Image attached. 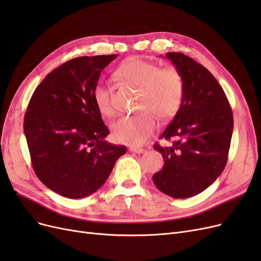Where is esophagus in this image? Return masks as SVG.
Instances as JSON below:
<instances>
[{"label": "esophagus", "mask_w": 261, "mask_h": 261, "mask_svg": "<svg viewBox=\"0 0 261 261\" xmlns=\"http://www.w3.org/2000/svg\"><path fill=\"white\" fill-rule=\"evenodd\" d=\"M129 151L139 154V153H143L144 152V149L143 148H139V147H129Z\"/></svg>", "instance_id": "obj_1"}]
</instances>
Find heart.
I'll list each match as a JSON object with an SVG mask.
<instances>
[{
    "label": "heart",
    "mask_w": 261,
    "mask_h": 261,
    "mask_svg": "<svg viewBox=\"0 0 261 261\" xmlns=\"http://www.w3.org/2000/svg\"><path fill=\"white\" fill-rule=\"evenodd\" d=\"M116 75L140 87L138 108L143 111L117 117L110 124L112 136L117 143L141 146L156 128L154 115L160 120H169L177 113L184 97L183 76L175 67L160 68L155 63L139 58L125 61L117 68ZM93 102L101 115H113L112 92L105 83L100 82L94 87Z\"/></svg>",
    "instance_id": "b5f03b06"
}]
</instances>
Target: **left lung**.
<instances>
[{
    "mask_svg": "<svg viewBox=\"0 0 261 261\" xmlns=\"http://www.w3.org/2000/svg\"><path fill=\"white\" fill-rule=\"evenodd\" d=\"M183 76L184 97L173 121L160 138L171 147L153 148L164 165L153 183L173 198L203 192L223 172L233 133V114L227 98L209 70L179 52L165 55Z\"/></svg>",
    "mask_w": 261,
    "mask_h": 261,
    "instance_id": "left-lung-1",
    "label": "left lung"
}]
</instances>
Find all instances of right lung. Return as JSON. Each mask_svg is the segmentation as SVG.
Listing matches in <instances>:
<instances>
[{"mask_svg":"<svg viewBox=\"0 0 261 261\" xmlns=\"http://www.w3.org/2000/svg\"><path fill=\"white\" fill-rule=\"evenodd\" d=\"M116 54L81 57L55 68L39 85L23 118L37 177L67 198L87 197L106 183L125 146L108 143L110 132L93 102L102 69Z\"/></svg>","mask_w":261,"mask_h":261,"instance_id":"right-lung-1","label":"right lung"}]
</instances>
